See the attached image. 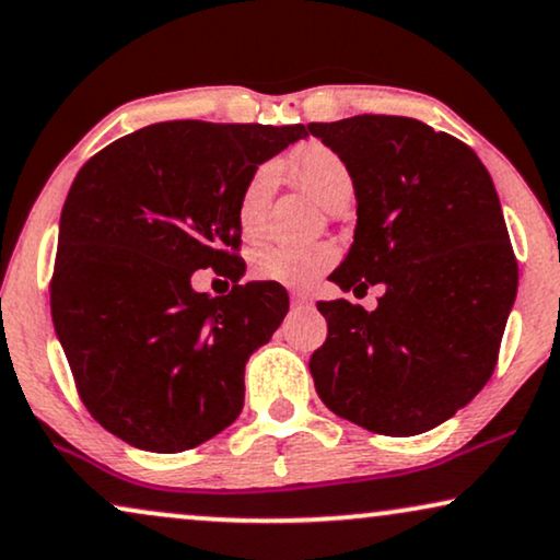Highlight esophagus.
<instances>
[{"label":"esophagus","instance_id":"34e87169","mask_svg":"<svg viewBox=\"0 0 560 560\" xmlns=\"http://www.w3.org/2000/svg\"><path fill=\"white\" fill-rule=\"evenodd\" d=\"M290 301H293L298 308H311L313 305V298L311 293H305V290H293V293H290Z\"/></svg>","mask_w":560,"mask_h":560}]
</instances>
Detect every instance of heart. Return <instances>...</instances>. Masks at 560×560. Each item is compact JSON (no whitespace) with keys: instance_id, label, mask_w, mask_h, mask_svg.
I'll return each instance as SVG.
<instances>
[{"instance_id":"b5f03b06","label":"heart","mask_w":560,"mask_h":560,"mask_svg":"<svg viewBox=\"0 0 560 560\" xmlns=\"http://www.w3.org/2000/svg\"><path fill=\"white\" fill-rule=\"evenodd\" d=\"M295 178L301 186L316 196L320 203L334 209L341 198L351 196L354 178L349 165L343 163L339 152L324 142H308L295 152L293 158ZM278 183V165L259 163L249 178L244 180L240 201H236V224L247 240L262 232L267 203ZM336 262V247L328 242L308 244V247H293V244H262L252 252V275L257 280L278 282L288 288L311 285L318 275H324Z\"/></svg>"}]
</instances>
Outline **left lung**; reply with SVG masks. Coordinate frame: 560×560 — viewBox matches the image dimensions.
I'll return each mask as SVG.
<instances>
[{
    "mask_svg": "<svg viewBox=\"0 0 560 560\" xmlns=\"http://www.w3.org/2000/svg\"><path fill=\"white\" fill-rule=\"evenodd\" d=\"M357 194L354 244L331 272L341 290L385 285L377 308L320 301L316 393L380 435L448 420L492 377L517 295V259L487 167L469 144L410 117L311 121Z\"/></svg>",
    "mask_w": 560,
    "mask_h": 560,
    "instance_id": "obj_1",
    "label": "left lung"
}]
</instances>
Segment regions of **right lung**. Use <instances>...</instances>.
Listing matches in <instances>:
<instances>
[{
    "label": "right lung",
    "instance_id": "right-lung-1",
    "mask_svg": "<svg viewBox=\"0 0 560 560\" xmlns=\"http://www.w3.org/2000/svg\"><path fill=\"white\" fill-rule=\"evenodd\" d=\"M303 125L160 121L106 144L60 213L52 326L91 418L129 446L178 454L240 418L244 364L288 313L278 282L240 285L236 201ZM211 266L221 299L189 278Z\"/></svg>",
    "mask_w": 560,
    "mask_h": 560
}]
</instances>
